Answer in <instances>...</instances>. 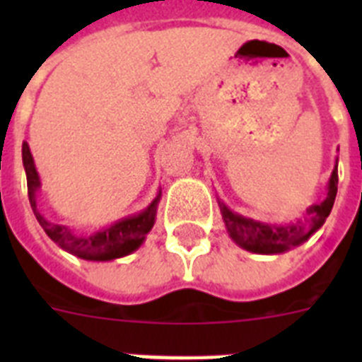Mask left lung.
<instances>
[{
	"label": "left lung",
	"instance_id": "1",
	"mask_svg": "<svg viewBox=\"0 0 362 362\" xmlns=\"http://www.w3.org/2000/svg\"><path fill=\"white\" fill-rule=\"evenodd\" d=\"M337 166L332 172L330 183H328V196L321 204H313L308 209V219L303 225L296 226H268L261 225L257 221L246 219V217L233 214L225 204L221 203V214L225 219V225L230 232V238L243 246L245 250L255 252V254H281L290 250L292 246L305 243L310 235L317 232L325 225L326 217L330 216L334 206L335 196H337Z\"/></svg>",
	"mask_w": 362,
	"mask_h": 362
}]
</instances>
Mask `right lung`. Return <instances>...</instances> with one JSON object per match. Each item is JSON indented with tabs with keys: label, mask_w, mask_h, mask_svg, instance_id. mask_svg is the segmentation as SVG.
Here are the masks:
<instances>
[{
	"label": "right lung",
	"mask_w": 362,
	"mask_h": 362,
	"mask_svg": "<svg viewBox=\"0 0 362 362\" xmlns=\"http://www.w3.org/2000/svg\"><path fill=\"white\" fill-rule=\"evenodd\" d=\"M23 166L25 172H27L28 201H30L32 212L36 216L37 223L54 243H57L63 250L78 255V257L88 259V261H110V259L129 255L130 252L141 246L146 233L152 230L153 223H156V209H158L159 196L139 216L127 217V219L114 223L108 228L92 233V235H76L66 226L56 225L52 221L45 219L37 210L36 192L40 188V177H37L34 159H32L27 143H23Z\"/></svg>",
	"instance_id": "add662e5"
}]
</instances>
